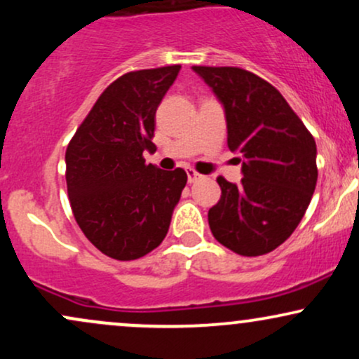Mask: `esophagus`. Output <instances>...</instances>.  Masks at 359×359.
Instances as JSON below:
<instances>
[{
  "mask_svg": "<svg viewBox=\"0 0 359 359\" xmlns=\"http://www.w3.org/2000/svg\"><path fill=\"white\" fill-rule=\"evenodd\" d=\"M201 179H204V177L201 175V174H197V172L192 170V168H189V170H187V180H189V184L197 182V180H201Z\"/></svg>",
  "mask_w": 359,
  "mask_h": 359,
  "instance_id": "34e87169",
  "label": "esophagus"
}]
</instances>
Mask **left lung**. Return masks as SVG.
<instances>
[{
	"mask_svg": "<svg viewBox=\"0 0 359 359\" xmlns=\"http://www.w3.org/2000/svg\"><path fill=\"white\" fill-rule=\"evenodd\" d=\"M192 71L222 104L228 147L240 154L243 179L217 177L221 199L209 228L222 246L243 257L273 251L302 221L317 182L312 135L273 86L240 67Z\"/></svg>",
	"mask_w": 359,
	"mask_h": 359,
	"instance_id": "obj_1",
	"label": "left lung"
}]
</instances>
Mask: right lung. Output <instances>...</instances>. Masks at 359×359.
Returning <instances> with one entry per match:
<instances>
[{"label":"right lung","instance_id":"obj_1","mask_svg":"<svg viewBox=\"0 0 359 359\" xmlns=\"http://www.w3.org/2000/svg\"><path fill=\"white\" fill-rule=\"evenodd\" d=\"M180 65L128 72L106 88L65 151L71 208L86 238L114 259H137L167 236L187 184L182 168L145 163L155 113Z\"/></svg>","mask_w":359,"mask_h":359}]
</instances>
